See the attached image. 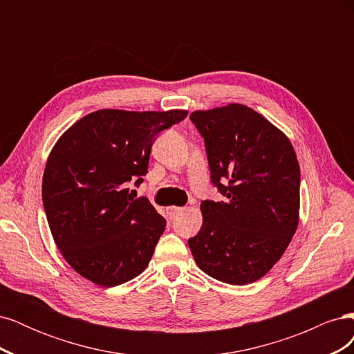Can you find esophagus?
<instances>
[{"mask_svg": "<svg viewBox=\"0 0 354 354\" xmlns=\"http://www.w3.org/2000/svg\"><path fill=\"white\" fill-rule=\"evenodd\" d=\"M181 211H183V208H180V207H168L167 208V212H168V216L173 218L174 216H177V214H180Z\"/></svg>", "mask_w": 354, "mask_h": 354, "instance_id": "34e87169", "label": "esophagus"}]
</instances>
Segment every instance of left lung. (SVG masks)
Listing matches in <instances>:
<instances>
[{
  "label": "left lung",
  "mask_w": 354,
  "mask_h": 354,
  "mask_svg": "<svg viewBox=\"0 0 354 354\" xmlns=\"http://www.w3.org/2000/svg\"><path fill=\"white\" fill-rule=\"evenodd\" d=\"M205 140L211 180L224 201H202L189 239L199 269L230 285L261 279L299 221V165L288 136L241 103L190 113ZM228 180L226 187L220 180Z\"/></svg>",
  "instance_id": "8db88e82"
}]
</instances>
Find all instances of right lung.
Masks as SVG:
<instances>
[{
  "instance_id": "obj_1",
  "label": "right lung",
  "mask_w": 354,
  "mask_h": 354,
  "mask_svg": "<svg viewBox=\"0 0 354 354\" xmlns=\"http://www.w3.org/2000/svg\"><path fill=\"white\" fill-rule=\"evenodd\" d=\"M186 116L183 109H100L71 125L53 146L42 203L63 259L85 279L116 286L151 261L167 221L125 186L136 178L142 183L156 134Z\"/></svg>"
}]
</instances>
